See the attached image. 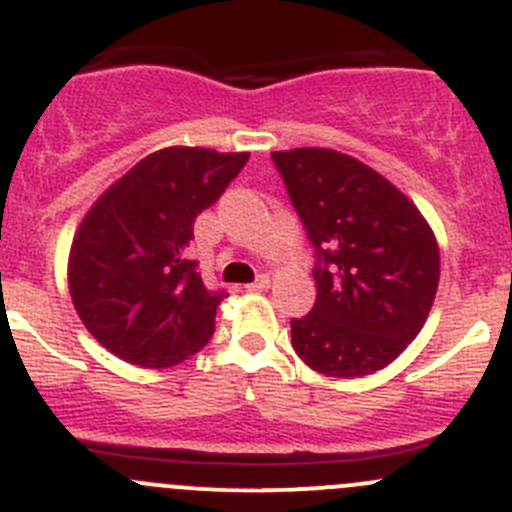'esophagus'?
Wrapping results in <instances>:
<instances>
[{
	"label": "esophagus",
	"instance_id": "34e87169",
	"mask_svg": "<svg viewBox=\"0 0 512 512\" xmlns=\"http://www.w3.org/2000/svg\"><path fill=\"white\" fill-rule=\"evenodd\" d=\"M267 287H270V277L260 275L255 282H250V285H247V290H250V292H262V290H267Z\"/></svg>",
	"mask_w": 512,
	"mask_h": 512
}]
</instances>
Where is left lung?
<instances>
[{
  "label": "left lung",
  "mask_w": 512,
  "mask_h": 512,
  "mask_svg": "<svg viewBox=\"0 0 512 512\" xmlns=\"http://www.w3.org/2000/svg\"><path fill=\"white\" fill-rule=\"evenodd\" d=\"M315 247L317 300L292 320V347L330 377H362L423 330L440 252L418 207L372 167L322 147L272 152Z\"/></svg>",
  "instance_id": "left-lung-1"
}]
</instances>
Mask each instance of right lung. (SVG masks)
<instances>
[{
	"instance_id": "obj_1",
	"label": "right lung",
	"mask_w": 512,
	"mask_h": 512,
	"mask_svg": "<svg viewBox=\"0 0 512 512\" xmlns=\"http://www.w3.org/2000/svg\"><path fill=\"white\" fill-rule=\"evenodd\" d=\"M250 152L167 147L137 162L84 215L69 250V295L112 355L172 367L210 342L225 292L187 260L195 217L220 200Z\"/></svg>"
}]
</instances>
